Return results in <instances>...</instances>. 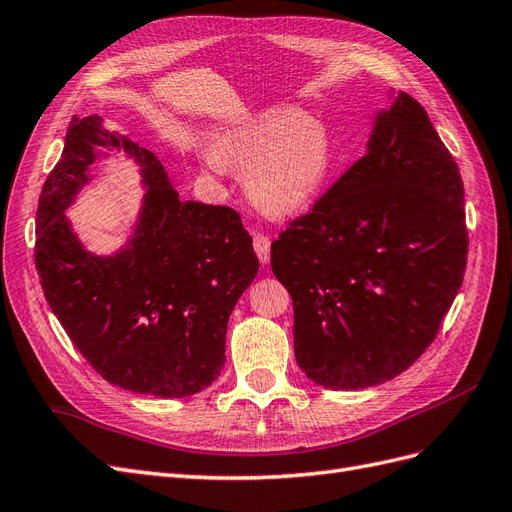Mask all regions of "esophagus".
I'll use <instances>...</instances> for the list:
<instances>
[{
	"label": "esophagus",
	"instance_id": "34e87169",
	"mask_svg": "<svg viewBox=\"0 0 512 512\" xmlns=\"http://www.w3.org/2000/svg\"><path fill=\"white\" fill-rule=\"evenodd\" d=\"M254 252L258 256V260L262 265H267L269 258H271V241L265 235H256L254 237Z\"/></svg>",
	"mask_w": 512,
	"mask_h": 512
}]
</instances>
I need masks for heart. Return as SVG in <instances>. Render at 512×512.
<instances>
[{
    "instance_id": "1",
    "label": "heart",
    "mask_w": 512,
    "mask_h": 512,
    "mask_svg": "<svg viewBox=\"0 0 512 512\" xmlns=\"http://www.w3.org/2000/svg\"><path fill=\"white\" fill-rule=\"evenodd\" d=\"M198 160L213 177L239 170L252 205L286 218L314 203L329 177L333 149L322 123L292 108H267L226 128L213 149L198 151Z\"/></svg>"
}]
</instances>
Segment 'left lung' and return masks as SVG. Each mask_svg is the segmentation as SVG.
Wrapping results in <instances>:
<instances>
[{
    "mask_svg": "<svg viewBox=\"0 0 512 512\" xmlns=\"http://www.w3.org/2000/svg\"><path fill=\"white\" fill-rule=\"evenodd\" d=\"M466 260L459 166L401 91L378 113L365 156L271 243L305 376L359 391L406 371L436 339Z\"/></svg>",
    "mask_w": 512,
    "mask_h": 512,
    "instance_id": "1",
    "label": "left lung"
}]
</instances>
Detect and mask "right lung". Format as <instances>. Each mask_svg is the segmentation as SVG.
Returning a JSON list of instances; mask_svg holds the SVG:
<instances>
[{
	"label": "right lung",
	"instance_id": "add662e5",
	"mask_svg": "<svg viewBox=\"0 0 512 512\" xmlns=\"http://www.w3.org/2000/svg\"><path fill=\"white\" fill-rule=\"evenodd\" d=\"M98 146L134 157L148 190L135 232L113 257L87 253L65 218L90 180ZM36 269L74 348L106 382L170 399L190 397L220 376L228 318L256 277L258 258L235 209L183 200L156 153L89 115L72 117L42 185Z\"/></svg>",
	"mask_w": 512,
	"mask_h": 512
}]
</instances>
